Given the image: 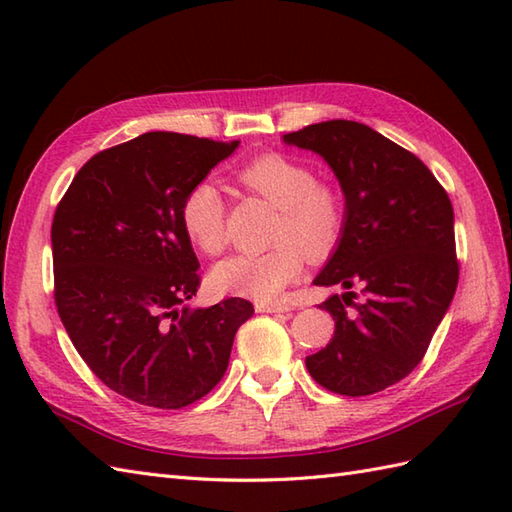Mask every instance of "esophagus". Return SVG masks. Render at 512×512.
I'll return each instance as SVG.
<instances>
[{"label": "esophagus", "mask_w": 512, "mask_h": 512, "mask_svg": "<svg viewBox=\"0 0 512 512\" xmlns=\"http://www.w3.org/2000/svg\"><path fill=\"white\" fill-rule=\"evenodd\" d=\"M257 312H266V314H275V312H292V306L288 303H257Z\"/></svg>", "instance_id": "esophagus-1"}]
</instances>
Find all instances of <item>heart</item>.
Returning a JSON list of instances; mask_svg holds the SVG:
<instances>
[{
    "mask_svg": "<svg viewBox=\"0 0 512 512\" xmlns=\"http://www.w3.org/2000/svg\"><path fill=\"white\" fill-rule=\"evenodd\" d=\"M248 191L262 195L281 211L275 246L266 253L233 255L217 264L211 284L220 292L255 301H273L303 270V259L328 255L343 231V198L330 182L317 180L306 162L284 154L250 160L237 173ZM180 224L189 242L204 255H220L226 246V204L211 180L184 193Z\"/></svg>",
    "mask_w": 512,
    "mask_h": 512,
    "instance_id": "heart-1",
    "label": "heart"
}]
</instances>
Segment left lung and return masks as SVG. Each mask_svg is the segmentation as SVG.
<instances>
[{"label":"left lung","instance_id":"8db88e82","mask_svg":"<svg viewBox=\"0 0 512 512\" xmlns=\"http://www.w3.org/2000/svg\"><path fill=\"white\" fill-rule=\"evenodd\" d=\"M284 143L328 162L345 198L339 244L312 281L345 292L319 306L334 336L306 367L334 394H376L413 372L453 301L451 200L420 158L363 123L308 125Z\"/></svg>","mask_w":512,"mask_h":512}]
</instances>
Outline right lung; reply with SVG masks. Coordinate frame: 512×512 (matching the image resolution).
I'll return each instance as SVG.
<instances>
[{
  "label": "right lung",
  "mask_w": 512,
  "mask_h": 512,
  "mask_svg": "<svg viewBox=\"0 0 512 512\" xmlns=\"http://www.w3.org/2000/svg\"><path fill=\"white\" fill-rule=\"evenodd\" d=\"M233 143L147 132L92 156L54 211V301L76 352L138 405L180 409L220 383L253 303L187 301L200 262L180 224L195 182Z\"/></svg>",
  "instance_id": "add662e5"
}]
</instances>
